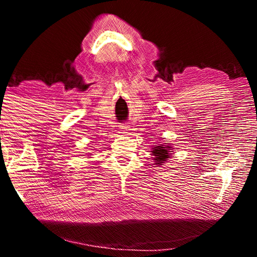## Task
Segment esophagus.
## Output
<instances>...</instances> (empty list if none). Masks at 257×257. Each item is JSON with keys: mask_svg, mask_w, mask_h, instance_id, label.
<instances>
[{"mask_svg": "<svg viewBox=\"0 0 257 257\" xmlns=\"http://www.w3.org/2000/svg\"><path fill=\"white\" fill-rule=\"evenodd\" d=\"M128 128H129V127H127V125H121V129H122V134H125V133H127Z\"/></svg>", "mask_w": 257, "mask_h": 257, "instance_id": "34e87169", "label": "esophagus"}]
</instances>
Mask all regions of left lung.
Wrapping results in <instances>:
<instances>
[{
	"instance_id": "obj_1",
	"label": "left lung",
	"mask_w": 257,
	"mask_h": 257,
	"mask_svg": "<svg viewBox=\"0 0 257 257\" xmlns=\"http://www.w3.org/2000/svg\"><path fill=\"white\" fill-rule=\"evenodd\" d=\"M172 147L170 146H164V145H154V149L152 150V153L155 156L154 160L156 164H162L164 163V161H167L169 158H170V154L169 152Z\"/></svg>"
}]
</instances>
